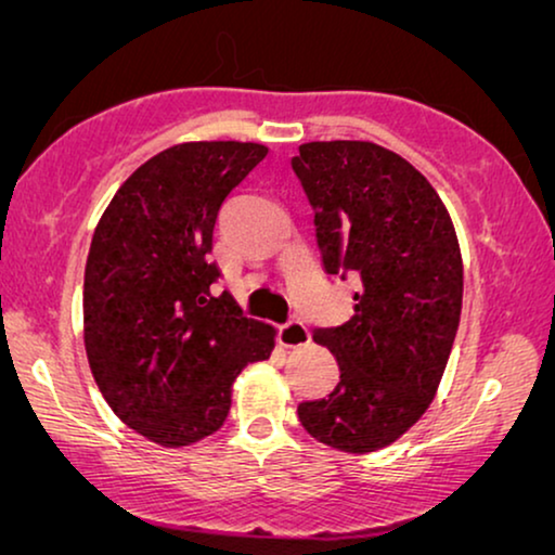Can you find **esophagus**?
Masks as SVG:
<instances>
[{
	"label": "esophagus",
	"mask_w": 555,
	"mask_h": 555,
	"mask_svg": "<svg viewBox=\"0 0 555 555\" xmlns=\"http://www.w3.org/2000/svg\"><path fill=\"white\" fill-rule=\"evenodd\" d=\"M280 344L285 348H300L310 344V331L306 328V323L287 321L285 325H280Z\"/></svg>",
	"instance_id": "1"
}]
</instances>
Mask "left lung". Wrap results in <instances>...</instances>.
<instances>
[{
  "mask_svg": "<svg viewBox=\"0 0 555 555\" xmlns=\"http://www.w3.org/2000/svg\"><path fill=\"white\" fill-rule=\"evenodd\" d=\"M328 275H356L351 321L315 328L340 378L300 424L340 452L397 442L435 399L457 336L462 257L452 219L406 158L369 141L302 143L293 158Z\"/></svg>",
  "mask_w": 555,
  "mask_h": 555,
  "instance_id": "1",
  "label": "left lung"
}]
</instances>
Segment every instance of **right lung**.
<instances>
[{"mask_svg": "<svg viewBox=\"0 0 555 555\" xmlns=\"http://www.w3.org/2000/svg\"><path fill=\"white\" fill-rule=\"evenodd\" d=\"M262 143H179L124 181L95 227L82 285L86 353L128 427L162 447L215 435L247 363L270 359L275 328L215 295L211 234Z\"/></svg>", "mask_w": 555, "mask_h": 555, "instance_id": "1", "label": "right lung"}]
</instances>
